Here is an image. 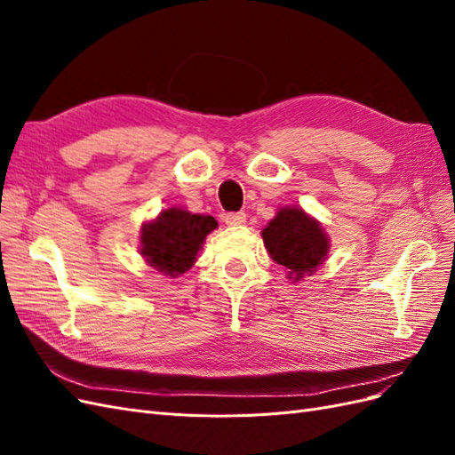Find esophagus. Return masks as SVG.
Instances as JSON below:
<instances>
[{
  "instance_id": "esophagus-1",
  "label": "esophagus",
  "mask_w": 455,
  "mask_h": 455,
  "mask_svg": "<svg viewBox=\"0 0 455 455\" xmlns=\"http://www.w3.org/2000/svg\"><path fill=\"white\" fill-rule=\"evenodd\" d=\"M228 226H243L246 222V214L244 212H228L224 216Z\"/></svg>"
}]
</instances>
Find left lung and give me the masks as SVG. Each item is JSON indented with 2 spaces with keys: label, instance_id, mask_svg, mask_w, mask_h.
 <instances>
[{
  "label": "left lung",
  "instance_id": "1",
  "mask_svg": "<svg viewBox=\"0 0 455 455\" xmlns=\"http://www.w3.org/2000/svg\"><path fill=\"white\" fill-rule=\"evenodd\" d=\"M264 244L279 266L286 267L288 279L296 283L313 275L328 256L330 241L323 226L299 206H284L261 231Z\"/></svg>",
  "mask_w": 455,
  "mask_h": 455
}]
</instances>
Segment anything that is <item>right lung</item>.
Listing matches in <instances>:
<instances>
[{
    "mask_svg": "<svg viewBox=\"0 0 455 455\" xmlns=\"http://www.w3.org/2000/svg\"><path fill=\"white\" fill-rule=\"evenodd\" d=\"M218 228L212 216L167 209L142 226L140 254L159 273L178 277L196 264L203 241Z\"/></svg>",
    "mask_w": 455,
    "mask_h": 455,
    "instance_id": "1",
    "label": "right lung"
}]
</instances>
